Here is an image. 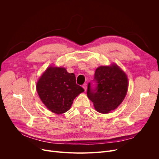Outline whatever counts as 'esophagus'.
Here are the masks:
<instances>
[{
	"mask_svg": "<svg viewBox=\"0 0 159 159\" xmlns=\"http://www.w3.org/2000/svg\"><path fill=\"white\" fill-rule=\"evenodd\" d=\"M82 88L84 89V90L85 91H86V89H87V84H84L82 85Z\"/></svg>",
	"mask_w": 159,
	"mask_h": 159,
	"instance_id": "esophagus-1",
	"label": "esophagus"
}]
</instances>
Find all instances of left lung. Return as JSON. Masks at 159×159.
Listing matches in <instances>:
<instances>
[{
    "mask_svg": "<svg viewBox=\"0 0 159 159\" xmlns=\"http://www.w3.org/2000/svg\"><path fill=\"white\" fill-rule=\"evenodd\" d=\"M93 81L96 87L91 88L89 83L87 96L93 103L95 110L101 113H107L115 110L126 95L128 80L126 74L119 67L99 66L96 69Z\"/></svg>",
    "mask_w": 159,
    "mask_h": 159,
    "instance_id": "1",
    "label": "left lung"
}]
</instances>
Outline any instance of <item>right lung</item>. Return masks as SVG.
I'll use <instances>...</instances> for the list:
<instances>
[{"instance_id":"1","label":"right lung","mask_w":159,"mask_h":159,"mask_svg":"<svg viewBox=\"0 0 159 159\" xmlns=\"http://www.w3.org/2000/svg\"><path fill=\"white\" fill-rule=\"evenodd\" d=\"M38 95L48 109L56 114L68 111L73 100L84 91L76 84L74 73L66 68L49 66L37 83Z\"/></svg>"}]
</instances>
